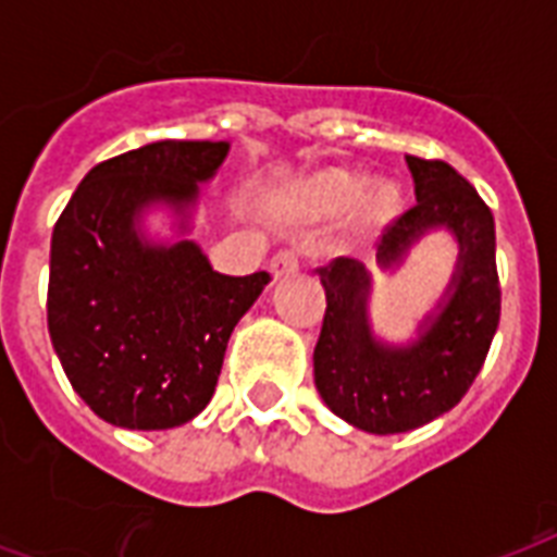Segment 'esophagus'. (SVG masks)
<instances>
[{
	"label": "esophagus",
	"instance_id": "34e87169",
	"mask_svg": "<svg viewBox=\"0 0 557 557\" xmlns=\"http://www.w3.org/2000/svg\"><path fill=\"white\" fill-rule=\"evenodd\" d=\"M300 262H304V257H300L297 248H283V251L274 253V260H271V274H274V277L295 274V271L300 269Z\"/></svg>",
	"mask_w": 557,
	"mask_h": 557
}]
</instances>
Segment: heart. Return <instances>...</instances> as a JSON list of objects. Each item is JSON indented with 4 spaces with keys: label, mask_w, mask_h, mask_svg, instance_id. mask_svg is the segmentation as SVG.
I'll list each match as a JSON object with an SVG mask.
<instances>
[{
    "label": "heart",
    "mask_w": 557,
    "mask_h": 557,
    "mask_svg": "<svg viewBox=\"0 0 557 557\" xmlns=\"http://www.w3.org/2000/svg\"><path fill=\"white\" fill-rule=\"evenodd\" d=\"M364 199V185L352 176L335 173V176L323 178V185L318 187V210H344L352 208L358 201Z\"/></svg>",
    "instance_id": "b5f03b06"
}]
</instances>
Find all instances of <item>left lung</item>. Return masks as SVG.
I'll return each mask as SVG.
<instances>
[{
	"mask_svg": "<svg viewBox=\"0 0 557 557\" xmlns=\"http://www.w3.org/2000/svg\"><path fill=\"white\" fill-rule=\"evenodd\" d=\"M416 205L381 234V265L396 262L416 236L445 225L459 239L448 304L413 347H384L367 326L370 274L358 260L321 265L326 314L314 344V387L332 413L367 433H405L459 405L500 323L494 216L471 182L440 159L407 156Z\"/></svg>",
	"mask_w": 557,
	"mask_h": 557,
	"instance_id": "8db88e82",
	"label": "left lung"
}]
</instances>
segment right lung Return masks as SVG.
<instances>
[{"instance_id":"add662e5","label":"right lung","mask_w":557,"mask_h":557,"mask_svg":"<svg viewBox=\"0 0 557 557\" xmlns=\"http://www.w3.org/2000/svg\"><path fill=\"white\" fill-rule=\"evenodd\" d=\"M225 141H156L91 168L51 234L48 332L86 405L109 424L168 431L213 396L231 332L269 271L227 277L199 245L135 234L150 201L187 205L225 161Z\"/></svg>"}]
</instances>
